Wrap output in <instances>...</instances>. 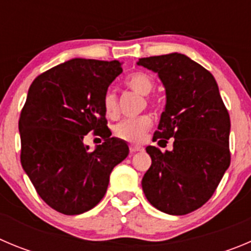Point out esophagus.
I'll list each match as a JSON object with an SVG mask.
<instances>
[{
  "instance_id": "esophagus-1",
  "label": "esophagus",
  "mask_w": 251,
  "mask_h": 251,
  "mask_svg": "<svg viewBox=\"0 0 251 251\" xmlns=\"http://www.w3.org/2000/svg\"><path fill=\"white\" fill-rule=\"evenodd\" d=\"M142 150H144V147L139 146V145H130L131 152H139V151H142Z\"/></svg>"
}]
</instances>
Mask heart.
<instances>
[{"instance_id": "heart-1", "label": "heart", "mask_w": 251, "mask_h": 251, "mask_svg": "<svg viewBox=\"0 0 251 251\" xmlns=\"http://www.w3.org/2000/svg\"><path fill=\"white\" fill-rule=\"evenodd\" d=\"M125 84L136 93L147 95L154 86L153 78L145 72H135L126 78ZM102 109L107 118L114 119L118 116L119 106L116 94L114 90H107L102 99ZM152 120L149 115H141L137 118L125 119L115 125V136L127 142H140L144 140L145 135L150 130Z\"/></svg>"}]
</instances>
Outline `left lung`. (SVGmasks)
Wrapping results in <instances>:
<instances>
[{
    "label": "left lung",
    "mask_w": 251,
    "mask_h": 251,
    "mask_svg": "<svg viewBox=\"0 0 251 251\" xmlns=\"http://www.w3.org/2000/svg\"><path fill=\"white\" fill-rule=\"evenodd\" d=\"M157 73L166 107L153 141L171 137L172 151L147 146L151 167L142 178L147 201L163 213L184 215L208 202L230 165V118L214 76L181 53L139 59Z\"/></svg>",
    "instance_id": "8db88e82"
}]
</instances>
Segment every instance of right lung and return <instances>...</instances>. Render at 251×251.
<instances>
[{"label": "right lung", "mask_w": 251, "mask_h": 251, "mask_svg": "<svg viewBox=\"0 0 251 251\" xmlns=\"http://www.w3.org/2000/svg\"><path fill=\"white\" fill-rule=\"evenodd\" d=\"M123 73L118 60L74 58L42 73L30 84L21 111V163L37 193L67 215L94 208L106 193L110 173L128 146L111 137L102 99ZM104 139L94 151L83 136Z\"/></svg>", "instance_id": "obj_1"}]
</instances>
